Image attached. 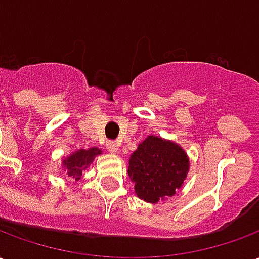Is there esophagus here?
Returning a JSON list of instances; mask_svg holds the SVG:
<instances>
[{
  "label": "esophagus",
  "instance_id": "esophagus-1",
  "mask_svg": "<svg viewBox=\"0 0 259 259\" xmlns=\"http://www.w3.org/2000/svg\"><path fill=\"white\" fill-rule=\"evenodd\" d=\"M105 147H107V150L111 152V154H116V152H118V144H116L115 141H108Z\"/></svg>",
  "mask_w": 259,
  "mask_h": 259
}]
</instances>
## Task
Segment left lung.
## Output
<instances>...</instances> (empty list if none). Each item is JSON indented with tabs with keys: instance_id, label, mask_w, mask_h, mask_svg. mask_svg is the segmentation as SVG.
Listing matches in <instances>:
<instances>
[{
	"instance_id": "obj_1",
	"label": "left lung",
	"mask_w": 259,
	"mask_h": 259,
	"mask_svg": "<svg viewBox=\"0 0 259 259\" xmlns=\"http://www.w3.org/2000/svg\"><path fill=\"white\" fill-rule=\"evenodd\" d=\"M189 169V155L178 143L151 135L130 155L127 174L136 195L157 204L182 189Z\"/></svg>"
}]
</instances>
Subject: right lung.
I'll list each match as a JSON object with an SVG mask.
<instances>
[{"instance_id": "obj_1", "label": "right lung", "mask_w": 259, "mask_h": 259, "mask_svg": "<svg viewBox=\"0 0 259 259\" xmlns=\"http://www.w3.org/2000/svg\"><path fill=\"white\" fill-rule=\"evenodd\" d=\"M100 154H102V151L97 147H93L89 150L80 148V150L72 152L68 157L62 158L61 166L64 168L65 174L68 175L69 178H72L76 183L77 180H80L85 169L90 168L91 163L94 162V158Z\"/></svg>"}]
</instances>
